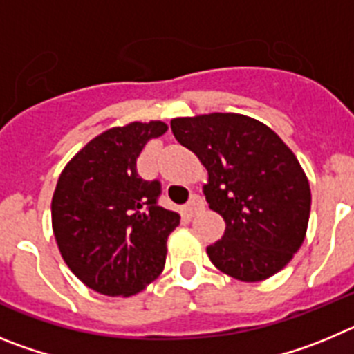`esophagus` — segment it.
I'll list each match as a JSON object with an SVG mask.
<instances>
[{
  "instance_id": "1",
  "label": "esophagus",
  "mask_w": 354,
  "mask_h": 354,
  "mask_svg": "<svg viewBox=\"0 0 354 354\" xmlns=\"http://www.w3.org/2000/svg\"><path fill=\"white\" fill-rule=\"evenodd\" d=\"M204 209H205V204H204V200H202V196L193 195L192 198H189V202L184 205V214H186L187 218H193V216L198 214L200 211H204Z\"/></svg>"
}]
</instances>
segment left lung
Wrapping results in <instances>:
<instances>
[{"instance_id": "obj_1", "label": "left lung", "mask_w": 354, "mask_h": 354, "mask_svg": "<svg viewBox=\"0 0 354 354\" xmlns=\"http://www.w3.org/2000/svg\"><path fill=\"white\" fill-rule=\"evenodd\" d=\"M170 126L207 170L205 200L227 225L221 241L207 246L212 264L241 282H261L283 270L303 245L312 202L292 150L246 115L183 117Z\"/></svg>"}]
</instances>
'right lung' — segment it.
I'll return each mask as SVG.
<instances>
[{
    "instance_id": "add662e5",
    "label": "right lung",
    "mask_w": 354,
    "mask_h": 354,
    "mask_svg": "<svg viewBox=\"0 0 354 354\" xmlns=\"http://www.w3.org/2000/svg\"><path fill=\"white\" fill-rule=\"evenodd\" d=\"M161 120L131 122L95 136L60 174L53 232L68 270L104 296H133L161 274L167 239L180 216L161 207L159 180H143L136 159L167 133Z\"/></svg>"
}]
</instances>
